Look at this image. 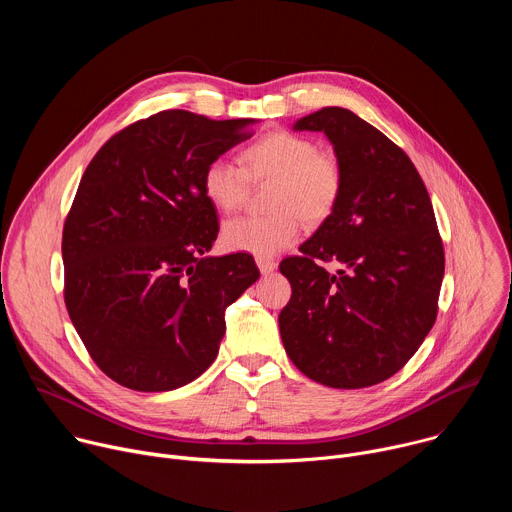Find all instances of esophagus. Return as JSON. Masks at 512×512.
<instances>
[{"mask_svg":"<svg viewBox=\"0 0 512 512\" xmlns=\"http://www.w3.org/2000/svg\"><path fill=\"white\" fill-rule=\"evenodd\" d=\"M257 267H259V271H261L263 275H267V273H271V271L277 269V263H275L273 259H269V257H257Z\"/></svg>","mask_w":512,"mask_h":512,"instance_id":"obj_1","label":"esophagus"}]
</instances>
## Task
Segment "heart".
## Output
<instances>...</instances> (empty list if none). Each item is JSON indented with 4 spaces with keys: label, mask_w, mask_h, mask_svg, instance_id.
Returning <instances> with one entry per match:
<instances>
[{
    "label": "heart",
    "mask_w": 512,
    "mask_h": 512,
    "mask_svg": "<svg viewBox=\"0 0 512 512\" xmlns=\"http://www.w3.org/2000/svg\"><path fill=\"white\" fill-rule=\"evenodd\" d=\"M243 168L229 160H212L202 172L206 198L223 212L241 208L251 182L271 180L261 216H237L223 227V243L233 251L273 257L300 239L302 223H322L342 192V168L332 154L294 131H273L251 143L241 154Z\"/></svg>",
    "instance_id": "1"
}]
</instances>
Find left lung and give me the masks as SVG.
<instances>
[{
  "mask_svg": "<svg viewBox=\"0 0 512 512\" xmlns=\"http://www.w3.org/2000/svg\"><path fill=\"white\" fill-rule=\"evenodd\" d=\"M294 131L328 137L342 192L302 255L279 265L291 283L281 340L312 381L371 387L405 367L435 322L444 245L433 206L407 154L352 111L324 107ZM320 260L339 271L328 274Z\"/></svg>",
  "mask_w": 512,
  "mask_h": 512,
  "instance_id": "1",
  "label": "left lung"
}]
</instances>
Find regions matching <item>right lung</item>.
<instances>
[{
	"mask_svg": "<svg viewBox=\"0 0 512 512\" xmlns=\"http://www.w3.org/2000/svg\"><path fill=\"white\" fill-rule=\"evenodd\" d=\"M255 119L162 111L115 133L83 174L62 231L64 304L97 367L145 393L200 377L225 312L259 279L251 255L208 257L218 235L202 172Z\"/></svg>",
	"mask_w": 512,
	"mask_h": 512,
	"instance_id": "1",
	"label": "right lung"
}]
</instances>
